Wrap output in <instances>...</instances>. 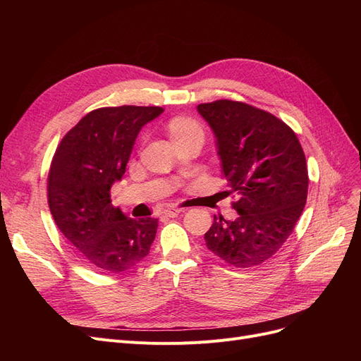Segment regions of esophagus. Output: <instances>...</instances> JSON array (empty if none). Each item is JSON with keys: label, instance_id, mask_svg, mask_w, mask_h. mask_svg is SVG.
Masks as SVG:
<instances>
[{"label": "esophagus", "instance_id": "1", "mask_svg": "<svg viewBox=\"0 0 361 361\" xmlns=\"http://www.w3.org/2000/svg\"><path fill=\"white\" fill-rule=\"evenodd\" d=\"M180 212H183V209L179 206H169L164 209V214H166L167 216H178Z\"/></svg>", "mask_w": 361, "mask_h": 361}]
</instances>
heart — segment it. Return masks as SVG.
Listing matches in <instances>:
<instances>
[{
  "label": "heart",
  "mask_w": 361,
  "mask_h": 361,
  "mask_svg": "<svg viewBox=\"0 0 361 361\" xmlns=\"http://www.w3.org/2000/svg\"><path fill=\"white\" fill-rule=\"evenodd\" d=\"M169 130H170V135L171 137L182 135V134H187V133H192V130H199V133H200L197 123L192 122V120H190V118H185V117L173 118L171 122H170V125H169Z\"/></svg>",
  "instance_id": "heart-1"
}]
</instances>
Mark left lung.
I'll list each match as a JSON object with an SVG mask.
<instances>
[{
  "mask_svg": "<svg viewBox=\"0 0 361 361\" xmlns=\"http://www.w3.org/2000/svg\"><path fill=\"white\" fill-rule=\"evenodd\" d=\"M197 111L215 134L238 212L235 220L214 215L206 247L236 268L264 264L286 243L307 200L302 147L285 122L253 105L220 99Z\"/></svg>",
  "mask_w": 361,
  "mask_h": 361,
  "instance_id": "obj_1",
  "label": "left lung"
}]
</instances>
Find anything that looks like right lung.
Wrapping results in <instances>:
<instances>
[{
  "label": "right lung",
  "instance_id": "add662e5",
  "mask_svg": "<svg viewBox=\"0 0 361 361\" xmlns=\"http://www.w3.org/2000/svg\"><path fill=\"white\" fill-rule=\"evenodd\" d=\"M161 106H105L85 114L63 137L48 174V204L59 231L90 267L134 268L154 243L157 218L125 216L110 190L122 179L135 138Z\"/></svg>",
  "mask_w": 361,
  "mask_h": 361
}]
</instances>
